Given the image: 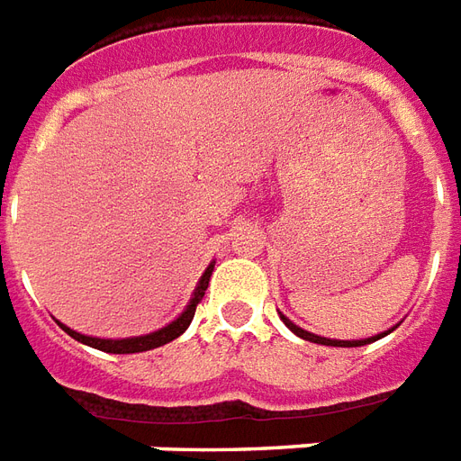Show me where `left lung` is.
Wrapping results in <instances>:
<instances>
[{
	"mask_svg": "<svg viewBox=\"0 0 461 461\" xmlns=\"http://www.w3.org/2000/svg\"><path fill=\"white\" fill-rule=\"evenodd\" d=\"M281 319H284V323H286V326H289V329L294 330V333H296L299 339L311 340V343H321V346L357 348V346H366V343H373V340L383 339V336H385V333H380V336H373V339H367V340H330V339H321V336H313V333H309V330H303V329H299V326H294V323H291V321L286 319V316H281Z\"/></svg>",
	"mask_w": 461,
	"mask_h": 461,
	"instance_id": "8db88e82",
	"label": "left lung"
}]
</instances>
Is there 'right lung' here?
Masks as SVG:
<instances>
[{
  "mask_svg": "<svg viewBox=\"0 0 461 461\" xmlns=\"http://www.w3.org/2000/svg\"><path fill=\"white\" fill-rule=\"evenodd\" d=\"M212 269H214V264H210V267H207V271L202 274V279H200V284H197V289H194V296H192L190 306L182 311L180 319L172 321L170 326L155 330V333H148V336H138V339H121V340L91 339V336H81V333H76V330H71L68 326H64V323H59V326H61V329H64L66 333L71 336V339L81 340V343H86V346L98 348V350H104V353H142V350L160 348V346H165V343H170V340L177 339V336H182V333L187 330V326H190L192 319H194L197 303H200L202 296H204V291H207V286H210Z\"/></svg>",
  "mask_w": 461,
  "mask_h": 461,
  "instance_id": "add662e5",
  "label": "right lung"
}]
</instances>
